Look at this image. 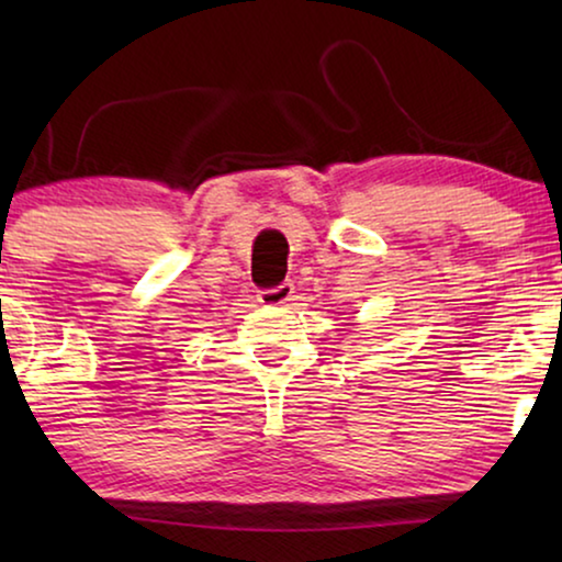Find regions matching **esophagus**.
I'll return each instance as SVG.
<instances>
[{
  "label": "esophagus",
  "mask_w": 562,
  "mask_h": 562,
  "mask_svg": "<svg viewBox=\"0 0 562 562\" xmlns=\"http://www.w3.org/2000/svg\"><path fill=\"white\" fill-rule=\"evenodd\" d=\"M258 302L263 306H286L289 302H294V283L283 281L273 289L258 291Z\"/></svg>",
  "instance_id": "1"
}]
</instances>
